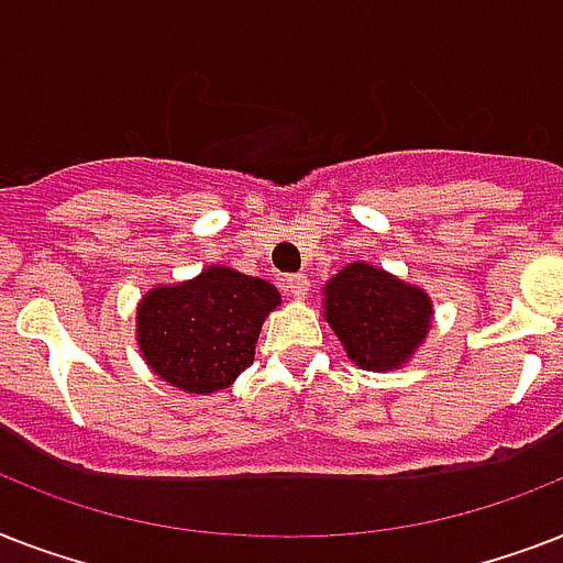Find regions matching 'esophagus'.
Returning <instances> with one entry per match:
<instances>
[{
    "label": "esophagus",
    "instance_id": "obj_1",
    "mask_svg": "<svg viewBox=\"0 0 563 563\" xmlns=\"http://www.w3.org/2000/svg\"><path fill=\"white\" fill-rule=\"evenodd\" d=\"M286 291H289L295 300H303L309 295V280L303 274H289V277H286Z\"/></svg>",
    "mask_w": 563,
    "mask_h": 563
}]
</instances>
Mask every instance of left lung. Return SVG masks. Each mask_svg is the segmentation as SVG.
Here are the masks:
<instances>
[{
    "mask_svg": "<svg viewBox=\"0 0 563 563\" xmlns=\"http://www.w3.org/2000/svg\"><path fill=\"white\" fill-rule=\"evenodd\" d=\"M324 318L360 368L388 371L409 360L427 339V291L406 286L383 268L344 265L324 289Z\"/></svg>",
    "mask_w": 563,
    "mask_h": 563,
    "instance_id": "left-lung-1",
    "label": "left lung"
}]
</instances>
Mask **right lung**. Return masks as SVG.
<instances>
[{"mask_svg": "<svg viewBox=\"0 0 563 563\" xmlns=\"http://www.w3.org/2000/svg\"><path fill=\"white\" fill-rule=\"evenodd\" d=\"M277 303L272 283L210 265L195 280L145 295L140 351L166 383L189 394L221 391L254 365L256 335Z\"/></svg>", "mask_w": 563, "mask_h": 563, "instance_id": "add662e5", "label": "right lung"}]
</instances>
